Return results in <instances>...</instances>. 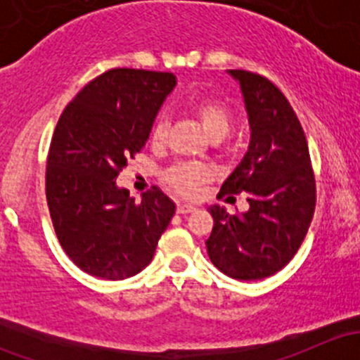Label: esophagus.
<instances>
[{"label":"esophagus","instance_id":"34e87169","mask_svg":"<svg viewBox=\"0 0 360 360\" xmlns=\"http://www.w3.org/2000/svg\"><path fill=\"white\" fill-rule=\"evenodd\" d=\"M195 209H197V207L188 205V203H179V205H177V214H181V216H184V214L193 212Z\"/></svg>","mask_w":360,"mask_h":360}]
</instances>
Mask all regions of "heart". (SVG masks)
<instances>
[{"mask_svg": "<svg viewBox=\"0 0 360 360\" xmlns=\"http://www.w3.org/2000/svg\"><path fill=\"white\" fill-rule=\"evenodd\" d=\"M195 116H197L198 123L202 125L203 132L207 134L210 141H223L228 137L233 127V115H231L230 108L224 103L217 99H205L195 106ZM167 136V120L163 116L155 122L153 130H151V141L153 143H162ZM209 177V172L200 165H193V163H184V165H177L167 172V181L170 186L181 195L197 193L198 186L203 181Z\"/></svg>", "mask_w": 360, "mask_h": 360, "instance_id": "1", "label": "heart"}]
</instances>
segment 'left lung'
Segmentation results:
<instances>
[{
  "instance_id": "8db88e82",
  "label": "left lung",
  "mask_w": 360,
  "mask_h": 360,
  "mask_svg": "<svg viewBox=\"0 0 360 360\" xmlns=\"http://www.w3.org/2000/svg\"><path fill=\"white\" fill-rule=\"evenodd\" d=\"M240 86L248 112V151L217 197L248 193L249 210L228 214L210 205V261L228 277L259 281L277 274L300 249L315 209L307 137L284 94L263 76L226 71Z\"/></svg>"
}]
</instances>
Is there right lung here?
<instances>
[{
	"instance_id": "right-lung-1",
	"label": "right lung",
	"mask_w": 360,
	"mask_h": 360,
	"mask_svg": "<svg viewBox=\"0 0 360 360\" xmlns=\"http://www.w3.org/2000/svg\"><path fill=\"white\" fill-rule=\"evenodd\" d=\"M176 83L172 72L111 69L83 86L59 118L46 202L60 245L89 275L123 281L144 270L176 212L157 186L136 202L116 184Z\"/></svg>"
}]
</instances>
